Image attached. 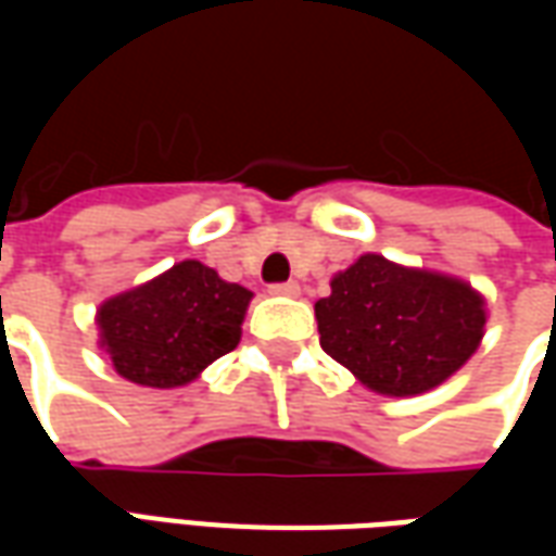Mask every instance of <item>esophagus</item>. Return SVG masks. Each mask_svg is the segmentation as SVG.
Returning a JSON list of instances; mask_svg holds the SVG:
<instances>
[{"label":"esophagus","mask_w":556,"mask_h":556,"mask_svg":"<svg viewBox=\"0 0 556 556\" xmlns=\"http://www.w3.org/2000/svg\"><path fill=\"white\" fill-rule=\"evenodd\" d=\"M270 294H282V298H298V294H301V286H298L294 279H289V282H274V286H270Z\"/></svg>","instance_id":"obj_1"}]
</instances>
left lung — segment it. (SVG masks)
Instances as JSON below:
<instances>
[{
    "label": "left lung",
    "mask_w": 556,
    "mask_h": 556,
    "mask_svg": "<svg viewBox=\"0 0 556 556\" xmlns=\"http://www.w3.org/2000/svg\"><path fill=\"white\" fill-rule=\"evenodd\" d=\"M321 349L381 396H419L458 372L485 333L467 282L361 255L315 303Z\"/></svg>",
    "instance_id": "left-lung-1"
}]
</instances>
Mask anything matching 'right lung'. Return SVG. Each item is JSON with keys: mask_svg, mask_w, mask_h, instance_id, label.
<instances>
[{"mask_svg": "<svg viewBox=\"0 0 556 556\" xmlns=\"http://www.w3.org/2000/svg\"><path fill=\"white\" fill-rule=\"evenodd\" d=\"M250 298L253 291L187 258L101 303V349L115 372L134 384L157 390L190 384L241 342Z\"/></svg>", "mask_w": 556, "mask_h": 556, "instance_id": "obj_1", "label": "right lung"}]
</instances>
